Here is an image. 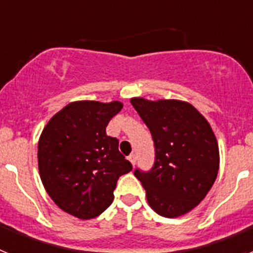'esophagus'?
Returning a JSON list of instances; mask_svg holds the SVG:
<instances>
[{
    "instance_id": "34e87169",
    "label": "esophagus",
    "mask_w": 253,
    "mask_h": 253,
    "mask_svg": "<svg viewBox=\"0 0 253 253\" xmlns=\"http://www.w3.org/2000/svg\"><path fill=\"white\" fill-rule=\"evenodd\" d=\"M128 160L130 161V163L134 166V165H135V162H137V156H135V154H134V153L130 154V156H129V157H128Z\"/></svg>"
}]
</instances>
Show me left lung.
<instances>
[{"label": "left lung", "instance_id": "obj_1", "mask_svg": "<svg viewBox=\"0 0 253 253\" xmlns=\"http://www.w3.org/2000/svg\"><path fill=\"white\" fill-rule=\"evenodd\" d=\"M152 134L156 161L151 171L134 175L149 207L165 218L189 213L207 196L219 169V147L202 114L180 100L130 99Z\"/></svg>", "mask_w": 253, "mask_h": 253}]
</instances>
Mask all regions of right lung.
I'll return each mask as SVG.
<instances>
[{"label":"right lung","mask_w":253,"mask_h":253,"mask_svg":"<svg viewBox=\"0 0 253 253\" xmlns=\"http://www.w3.org/2000/svg\"><path fill=\"white\" fill-rule=\"evenodd\" d=\"M123 109L120 101H73L44 126L38 165L44 189L58 208L92 219L110 207L118 178L131 171L119 140L106 126Z\"/></svg>","instance_id":"obj_1"}]
</instances>
